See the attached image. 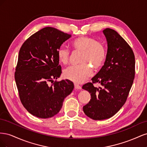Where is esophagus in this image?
Segmentation results:
<instances>
[{"label": "esophagus", "mask_w": 147, "mask_h": 147, "mask_svg": "<svg viewBox=\"0 0 147 147\" xmlns=\"http://www.w3.org/2000/svg\"><path fill=\"white\" fill-rule=\"evenodd\" d=\"M74 86H75V90H80L82 89V87L78 84L77 83H74Z\"/></svg>", "instance_id": "esophagus-1"}]
</instances>
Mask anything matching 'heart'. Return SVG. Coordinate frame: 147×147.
I'll use <instances>...</instances> for the list:
<instances>
[{"mask_svg": "<svg viewBox=\"0 0 147 147\" xmlns=\"http://www.w3.org/2000/svg\"><path fill=\"white\" fill-rule=\"evenodd\" d=\"M71 45L75 52L82 53L79 61L80 64L66 69L64 77L70 81L82 83L92 75L91 66L97 70L104 64L107 57V49L103 43L88 36L77 37L72 42ZM57 56L61 64L67 65L69 63L70 51L67 47L61 46L57 49Z\"/></svg>", "mask_w": 147, "mask_h": 147, "instance_id": "1", "label": "heart"}]
</instances>
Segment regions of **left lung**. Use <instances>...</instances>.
<instances>
[{
  "mask_svg": "<svg viewBox=\"0 0 147 147\" xmlns=\"http://www.w3.org/2000/svg\"><path fill=\"white\" fill-rule=\"evenodd\" d=\"M108 45L104 65L93 77L92 82L82 88L91 94L83 106L86 116L94 120L113 117L125 104L135 77V56L131 47L115 30H103ZM97 82L101 87L96 88Z\"/></svg>",
  "mask_w": 147,
  "mask_h": 147,
  "instance_id": "1",
  "label": "left lung"
}]
</instances>
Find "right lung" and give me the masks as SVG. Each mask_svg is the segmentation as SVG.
<instances>
[{
  "instance_id": "add662e5",
  "label": "right lung",
  "mask_w": 147,
  "mask_h": 147,
  "mask_svg": "<svg viewBox=\"0 0 147 147\" xmlns=\"http://www.w3.org/2000/svg\"><path fill=\"white\" fill-rule=\"evenodd\" d=\"M70 37L47 27L31 35L20 48L15 79L22 104L35 117L55 116L74 90V84L69 80L53 81L62 72L57 50Z\"/></svg>"
}]
</instances>
